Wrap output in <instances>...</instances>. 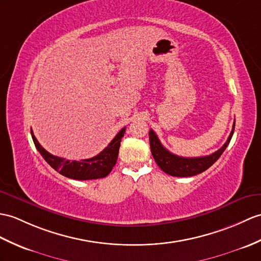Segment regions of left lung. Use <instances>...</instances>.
<instances>
[{
  "instance_id": "8db88e82",
  "label": "left lung",
  "mask_w": 261,
  "mask_h": 261,
  "mask_svg": "<svg viewBox=\"0 0 261 261\" xmlns=\"http://www.w3.org/2000/svg\"><path fill=\"white\" fill-rule=\"evenodd\" d=\"M236 122V121H234ZM234 130V123L232 126V131L230 132L228 140L222 147L217 150L216 152L210 155L205 156H197V158H184L171 153L161 144L159 138L156 137L153 130L149 131V140L151 153H152L153 159L155 160L156 165L160 167L162 171L166 173L173 175V177H192L201 173L210 168L214 163L220 158L223 151L226 150L228 144L231 140Z\"/></svg>"
}]
</instances>
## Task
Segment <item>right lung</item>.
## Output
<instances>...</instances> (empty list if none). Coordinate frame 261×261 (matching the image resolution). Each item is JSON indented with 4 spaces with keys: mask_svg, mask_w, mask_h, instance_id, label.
Instances as JSON below:
<instances>
[{
    "mask_svg": "<svg viewBox=\"0 0 261 261\" xmlns=\"http://www.w3.org/2000/svg\"><path fill=\"white\" fill-rule=\"evenodd\" d=\"M125 128L121 129L118 135L114 137L113 140L109 143L108 147L101 151V152L90 159H83L80 161H70L60 156L53 155L42 147L36 140L33 132L31 130V135L33 142L40 154L43 159L50 165L54 170L59 171L66 178L74 180H92L105 178L111 172L112 168L116 166L119 154V148L121 139L124 136Z\"/></svg>",
    "mask_w": 261,
    "mask_h": 261,
    "instance_id": "add662e5",
    "label": "right lung"
}]
</instances>
